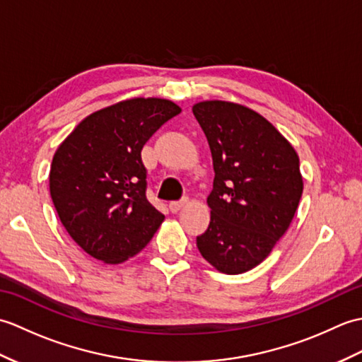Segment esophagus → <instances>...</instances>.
<instances>
[{"label": "esophagus", "instance_id": "esophagus-1", "mask_svg": "<svg viewBox=\"0 0 362 362\" xmlns=\"http://www.w3.org/2000/svg\"><path fill=\"white\" fill-rule=\"evenodd\" d=\"M187 204H188V199H182V201H174V202L169 204V210H171L173 213H177L183 205H187Z\"/></svg>", "mask_w": 362, "mask_h": 362}]
</instances>
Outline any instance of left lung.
<instances>
[{
	"mask_svg": "<svg viewBox=\"0 0 362 362\" xmlns=\"http://www.w3.org/2000/svg\"><path fill=\"white\" fill-rule=\"evenodd\" d=\"M193 113L209 140L214 180L210 226L196 238L201 255L224 274L263 261L286 232L302 197L294 148L247 107L205 101Z\"/></svg>",
	"mask_w": 362,
	"mask_h": 362,
	"instance_id": "1",
	"label": "left lung"
}]
</instances>
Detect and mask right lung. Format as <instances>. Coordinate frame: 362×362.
Segmentation results:
<instances>
[{
	"mask_svg": "<svg viewBox=\"0 0 362 362\" xmlns=\"http://www.w3.org/2000/svg\"><path fill=\"white\" fill-rule=\"evenodd\" d=\"M180 113L168 99L135 98L91 113L54 153L49 191L68 235L118 264L136 255L165 216L148 197L144 143Z\"/></svg>",
	"mask_w": 362,
	"mask_h": 362,
	"instance_id": "1",
	"label": "right lung"
}]
</instances>
